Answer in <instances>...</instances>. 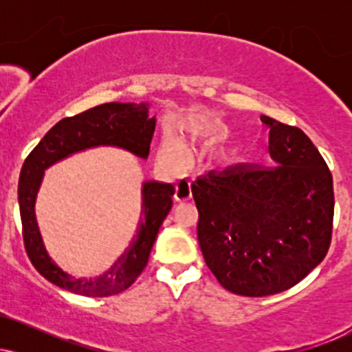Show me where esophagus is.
Segmentation results:
<instances>
[{
	"mask_svg": "<svg viewBox=\"0 0 352 352\" xmlns=\"http://www.w3.org/2000/svg\"><path fill=\"white\" fill-rule=\"evenodd\" d=\"M190 184H192V180H190V177H180L179 182H177L175 185V200L177 201H184V200H188L190 197H192V188H190Z\"/></svg>",
	"mask_w": 352,
	"mask_h": 352,
	"instance_id": "obj_1",
	"label": "esophagus"
}]
</instances>
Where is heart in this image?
I'll use <instances>...</instances> for the list:
<instances>
[{"mask_svg":"<svg viewBox=\"0 0 352 352\" xmlns=\"http://www.w3.org/2000/svg\"><path fill=\"white\" fill-rule=\"evenodd\" d=\"M159 157L167 164H180L185 157V145L180 142L175 137H168V139L164 140V144L160 145Z\"/></svg>","mask_w":352,"mask_h":352,"instance_id":"1","label":"heart"}]
</instances>
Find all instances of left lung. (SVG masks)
<instances>
[{
    "label": "left lung",
    "mask_w": 352,
    "mask_h": 352,
    "mask_svg": "<svg viewBox=\"0 0 352 352\" xmlns=\"http://www.w3.org/2000/svg\"><path fill=\"white\" fill-rule=\"evenodd\" d=\"M272 167L236 164L192 184L197 236L210 272L228 292L270 296L324 260L334 215L333 175L301 129L261 116Z\"/></svg>",
    "instance_id": "obj_1"
}]
</instances>
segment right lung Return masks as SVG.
<instances>
[{
  "label": "right lung",
  "instance_id": "right-lung-1",
  "mask_svg": "<svg viewBox=\"0 0 352 352\" xmlns=\"http://www.w3.org/2000/svg\"><path fill=\"white\" fill-rule=\"evenodd\" d=\"M153 131L155 117H148V104H100L78 116L59 120L26 157L18 187L24 248L34 268L52 285L89 298L112 296L127 289L147 265L160 225L172 208L175 187L155 180L144 182L137 235L132 238L127 250L99 276L74 278L60 270L47 254L36 221L34 204L44 170L72 153L99 145L120 147L140 159H147Z\"/></svg>",
  "mask_w": 352,
  "mask_h": 352
}]
</instances>
